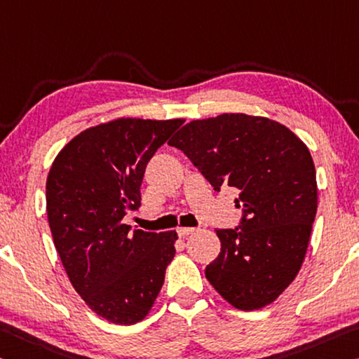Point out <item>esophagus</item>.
Segmentation results:
<instances>
[{
  "label": "esophagus",
  "mask_w": 359,
  "mask_h": 359,
  "mask_svg": "<svg viewBox=\"0 0 359 359\" xmlns=\"http://www.w3.org/2000/svg\"><path fill=\"white\" fill-rule=\"evenodd\" d=\"M196 229H191V226H180V229H177V235L180 236V238H185V236H189V235H191L193 231H195Z\"/></svg>",
  "instance_id": "obj_1"
}]
</instances>
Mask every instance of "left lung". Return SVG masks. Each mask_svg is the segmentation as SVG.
I'll list each match as a JSON object with an SVG mask.
<instances>
[{"label": "left lung", "mask_w": 359, "mask_h": 359, "mask_svg": "<svg viewBox=\"0 0 359 359\" xmlns=\"http://www.w3.org/2000/svg\"><path fill=\"white\" fill-rule=\"evenodd\" d=\"M168 144L185 153L215 191H240L235 229H220L206 278L240 310L271 304L294 281L318 208L315 164L283 124L243 113L185 124Z\"/></svg>", "instance_id": "1"}]
</instances>
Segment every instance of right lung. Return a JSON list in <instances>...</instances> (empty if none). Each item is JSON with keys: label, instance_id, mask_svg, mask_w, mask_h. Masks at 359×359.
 Returning <instances> with one entry per match:
<instances>
[{"label": "right lung", "instance_id": "1", "mask_svg": "<svg viewBox=\"0 0 359 359\" xmlns=\"http://www.w3.org/2000/svg\"><path fill=\"white\" fill-rule=\"evenodd\" d=\"M182 124H100L68 142L49 170L46 209L57 252L76 292L110 323L144 320L174 259L177 233H130L123 217L140 206L147 164Z\"/></svg>", "mask_w": 359, "mask_h": 359}]
</instances>
